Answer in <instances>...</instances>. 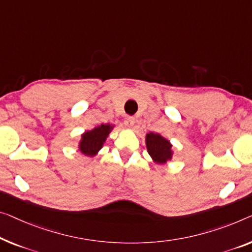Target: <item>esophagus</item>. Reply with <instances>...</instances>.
Returning <instances> with one entry per match:
<instances>
[{
  "label": "esophagus",
  "mask_w": 252,
  "mask_h": 252,
  "mask_svg": "<svg viewBox=\"0 0 252 252\" xmlns=\"http://www.w3.org/2000/svg\"><path fill=\"white\" fill-rule=\"evenodd\" d=\"M134 123H136V121H134V119L131 118V116H129V118H126V121H125L126 126L129 127V129H132L133 126H134Z\"/></svg>",
  "instance_id": "1"
}]
</instances>
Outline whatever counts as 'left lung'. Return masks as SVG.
<instances>
[{
	"instance_id": "1",
	"label": "left lung",
	"mask_w": 252,
	"mask_h": 252,
	"mask_svg": "<svg viewBox=\"0 0 252 252\" xmlns=\"http://www.w3.org/2000/svg\"><path fill=\"white\" fill-rule=\"evenodd\" d=\"M146 147L149 156L155 164L165 165L173 157V145L162 134L149 132L146 134Z\"/></svg>"
}]
</instances>
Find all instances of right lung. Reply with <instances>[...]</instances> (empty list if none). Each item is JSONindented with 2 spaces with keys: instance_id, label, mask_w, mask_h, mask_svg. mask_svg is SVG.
<instances>
[{
  "instance_id": "right-lung-1",
  "label": "right lung",
  "mask_w": 252,
  "mask_h": 252,
  "mask_svg": "<svg viewBox=\"0 0 252 252\" xmlns=\"http://www.w3.org/2000/svg\"><path fill=\"white\" fill-rule=\"evenodd\" d=\"M114 127V125L103 123V125L93 127L92 130L85 131L78 142V148L80 153L87 157H95L103 148L105 141Z\"/></svg>"
}]
</instances>
